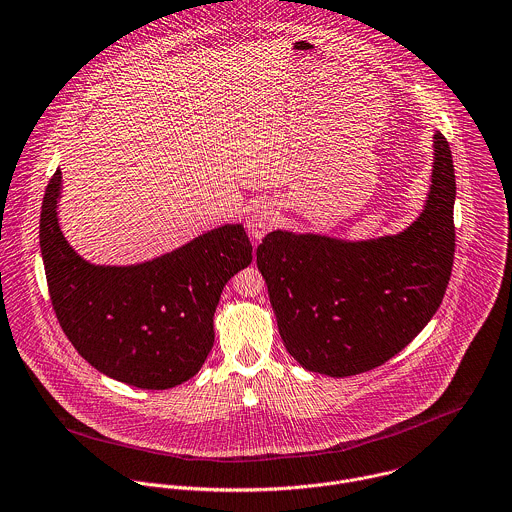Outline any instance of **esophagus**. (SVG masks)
<instances>
[{
    "label": "esophagus",
    "mask_w": 512,
    "mask_h": 512,
    "mask_svg": "<svg viewBox=\"0 0 512 512\" xmlns=\"http://www.w3.org/2000/svg\"><path fill=\"white\" fill-rule=\"evenodd\" d=\"M275 223V213H273V207L267 205V203H257L251 211H249V217H247V229H249V235L255 237V239H261Z\"/></svg>",
    "instance_id": "1"
}]
</instances>
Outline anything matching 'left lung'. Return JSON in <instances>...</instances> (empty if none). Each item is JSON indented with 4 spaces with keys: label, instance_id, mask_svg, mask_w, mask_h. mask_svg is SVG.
I'll return each mask as SVG.
<instances>
[{
    "label": "left lung",
    "instance_id": "left-lung-1",
    "mask_svg": "<svg viewBox=\"0 0 512 512\" xmlns=\"http://www.w3.org/2000/svg\"><path fill=\"white\" fill-rule=\"evenodd\" d=\"M431 191L399 235L343 241L271 231L257 247L277 327L307 371L351 377L403 351L443 303L455 259V165L435 133Z\"/></svg>",
    "mask_w": 512,
    "mask_h": 512
}]
</instances>
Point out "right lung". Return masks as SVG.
Segmentation results:
<instances>
[{"mask_svg":"<svg viewBox=\"0 0 512 512\" xmlns=\"http://www.w3.org/2000/svg\"><path fill=\"white\" fill-rule=\"evenodd\" d=\"M61 171L47 183L39 247L55 317L77 353L99 373L137 389L163 391L203 367L225 283L253 261L243 225L211 229L157 259L91 265L57 223Z\"/></svg>","mask_w":512,"mask_h":512,"instance_id":"right-lung-1","label":"right lung"}]
</instances>
